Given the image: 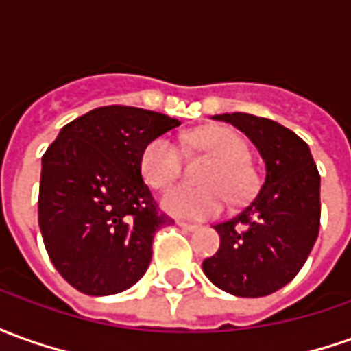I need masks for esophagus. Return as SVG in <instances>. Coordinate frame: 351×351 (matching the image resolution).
I'll return each instance as SVG.
<instances>
[{"instance_id":"1","label":"esophagus","mask_w":351,"mask_h":351,"mask_svg":"<svg viewBox=\"0 0 351 351\" xmlns=\"http://www.w3.org/2000/svg\"><path fill=\"white\" fill-rule=\"evenodd\" d=\"M178 226H180V228H184V230H188V232H194V230L199 228V225H194V223H184V221H178Z\"/></svg>"}]
</instances>
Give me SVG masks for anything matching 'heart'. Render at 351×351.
<instances>
[{
    "mask_svg": "<svg viewBox=\"0 0 351 351\" xmlns=\"http://www.w3.org/2000/svg\"><path fill=\"white\" fill-rule=\"evenodd\" d=\"M188 140L215 159L202 173L206 186L178 184L163 195L161 204L171 215L207 219L225 209L226 194L234 202L252 194L256 176L245 161V144L240 136L225 126H209L194 132ZM140 171L145 182L156 190L171 186L182 171L180 147L171 138L157 136L142 152Z\"/></svg>",
    "mask_w": 351,
    "mask_h": 351,
    "instance_id": "obj_1",
    "label": "heart"
}]
</instances>
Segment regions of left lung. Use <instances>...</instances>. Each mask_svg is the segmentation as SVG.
Returning a JSON list of instances; mask_svg holds the SVG:
<instances>
[{
  "mask_svg": "<svg viewBox=\"0 0 351 351\" xmlns=\"http://www.w3.org/2000/svg\"><path fill=\"white\" fill-rule=\"evenodd\" d=\"M242 130L265 161L259 192L232 219L217 223L221 245L204 273L221 290L259 298L280 290L306 263L321 225V176L309 145L271 119L215 115Z\"/></svg>",
  "mask_w": 351,
  "mask_h": 351,
  "instance_id": "left-lung-1",
  "label": "left lung"
}]
</instances>
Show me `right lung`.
Returning <instances> with one entry per match:
<instances>
[{"instance_id": "obj_1", "label": "right lung", "mask_w": 351, "mask_h": 351, "mask_svg": "<svg viewBox=\"0 0 351 351\" xmlns=\"http://www.w3.org/2000/svg\"><path fill=\"white\" fill-rule=\"evenodd\" d=\"M178 125L140 107H97L45 149L38 223L51 263L78 292L119 294L147 271L154 236L173 219L144 184L140 157Z\"/></svg>"}]
</instances>
